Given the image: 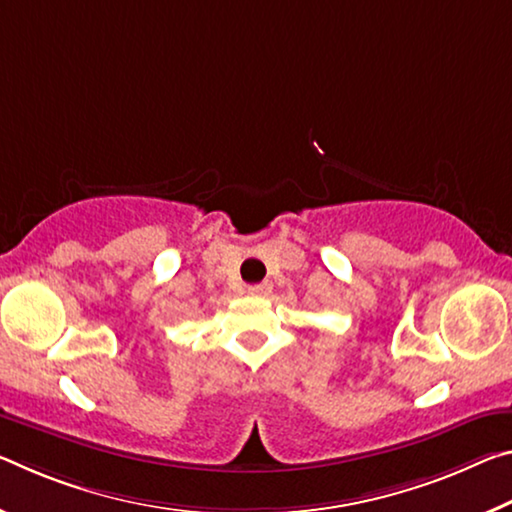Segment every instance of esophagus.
<instances>
[{"label": "esophagus", "instance_id": "34e87169", "mask_svg": "<svg viewBox=\"0 0 512 512\" xmlns=\"http://www.w3.org/2000/svg\"><path fill=\"white\" fill-rule=\"evenodd\" d=\"M248 294L255 296V298L269 296L271 294V285H269V282H259V285H250L248 287Z\"/></svg>", "mask_w": 512, "mask_h": 512}]
</instances>
